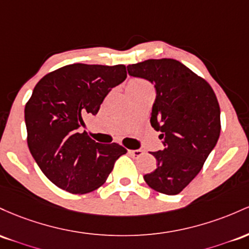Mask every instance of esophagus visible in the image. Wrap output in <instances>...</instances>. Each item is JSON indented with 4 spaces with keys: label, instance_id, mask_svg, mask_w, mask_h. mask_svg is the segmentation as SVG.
<instances>
[{
    "label": "esophagus",
    "instance_id": "34e87169",
    "mask_svg": "<svg viewBox=\"0 0 249 249\" xmlns=\"http://www.w3.org/2000/svg\"><path fill=\"white\" fill-rule=\"evenodd\" d=\"M129 154L133 156V158H139L143 154V150L142 149H135V150H129Z\"/></svg>",
    "mask_w": 249,
    "mask_h": 249
}]
</instances>
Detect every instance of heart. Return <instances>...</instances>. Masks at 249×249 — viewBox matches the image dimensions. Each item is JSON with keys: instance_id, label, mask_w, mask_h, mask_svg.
Wrapping results in <instances>:
<instances>
[{"instance_id": "heart-1", "label": "heart", "mask_w": 249, "mask_h": 249, "mask_svg": "<svg viewBox=\"0 0 249 249\" xmlns=\"http://www.w3.org/2000/svg\"><path fill=\"white\" fill-rule=\"evenodd\" d=\"M144 88H152L150 83L148 81L143 80V79H133L128 82L127 85V89L128 91H135V90H140V89H144Z\"/></svg>"}]
</instances>
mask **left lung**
I'll use <instances>...</instances> for the list:
<instances>
[{"instance_id":"8db88e82","label":"left lung","mask_w":249,"mask_h":249,"mask_svg":"<svg viewBox=\"0 0 249 249\" xmlns=\"http://www.w3.org/2000/svg\"><path fill=\"white\" fill-rule=\"evenodd\" d=\"M128 72L154 83L150 124L164 139V149L152 153L156 168L143 178L154 191L177 195L199 174L219 140L216 95L203 77L174 58L129 64Z\"/></svg>"}]
</instances>
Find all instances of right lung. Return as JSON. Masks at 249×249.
<instances>
[{"mask_svg":"<svg viewBox=\"0 0 249 249\" xmlns=\"http://www.w3.org/2000/svg\"><path fill=\"white\" fill-rule=\"evenodd\" d=\"M127 77L124 64L74 63L44 75L26 103L27 142L43 174L63 191L87 194L101 187L127 149L80 133L111 88Z\"/></svg>","mask_w":249,"mask_h":249,"instance_id":"right-lung-1","label":"right lung"}]
</instances>
